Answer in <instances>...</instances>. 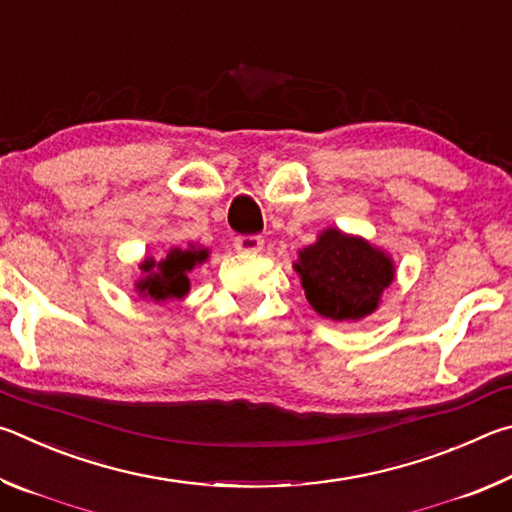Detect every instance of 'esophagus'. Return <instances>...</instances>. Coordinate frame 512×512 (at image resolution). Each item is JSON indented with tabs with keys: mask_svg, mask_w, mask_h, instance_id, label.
<instances>
[{
	"mask_svg": "<svg viewBox=\"0 0 512 512\" xmlns=\"http://www.w3.org/2000/svg\"><path fill=\"white\" fill-rule=\"evenodd\" d=\"M235 248L239 250V253L255 255L264 248V239L257 237V235H241V237L235 239Z\"/></svg>",
	"mask_w": 512,
	"mask_h": 512,
	"instance_id": "34e87169",
	"label": "esophagus"
}]
</instances>
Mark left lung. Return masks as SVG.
Segmentation results:
<instances>
[{"label": "left lung", "instance_id": "1", "mask_svg": "<svg viewBox=\"0 0 512 512\" xmlns=\"http://www.w3.org/2000/svg\"><path fill=\"white\" fill-rule=\"evenodd\" d=\"M293 268L311 309L334 323H357L375 314L395 280L386 250L339 228H325L314 244L298 250Z\"/></svg>", "mask_w": 512, "mask_h": 512}]
</instances>
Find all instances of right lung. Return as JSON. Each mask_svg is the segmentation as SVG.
I'll list each match as a JSON object with an SVG mask.
<instances>
[{"instance_id": "add662e5", "label": "right lung", "mask_w": 512, "mask_h": 512, "mask_svg": "<svg viewBox=\"0 0 512 512\" xmlns=\"http://www.w3.org/2000/svg\"><path fill=\"white\" fill-rule=\"evenodd\" d=\"M210 257V250L187 244L185 248L173 246L162 259L144 257L140 262L142 277L135 282V291L140 298L153 302L180 300L189 293V273L201 266Z\"/></svg>"}]
</instances>
